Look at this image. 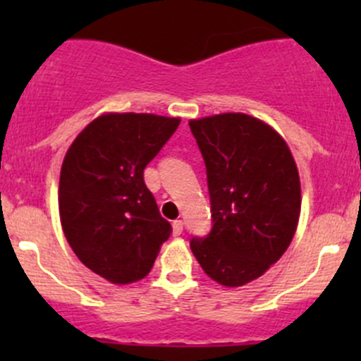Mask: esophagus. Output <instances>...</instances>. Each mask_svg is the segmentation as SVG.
Returning a JSON list of instances; mask_svg holds the SVG:
<instances>
[{"mask_svg": "<svg viewBox=\"0 0 361 361\" xmlns=\"http://www.w3.org/2000/svg\"><path fill=\"white\" fill-rule=\"evenodd\" d=\"M183 232V221L181 220H174L173 221V234L180 235Z\"/></svg>", "mask_w": 361, "mask_h": 361, "instance_id": "34e87169", "label": "esophagus"}]
</instances>
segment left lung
I'll use <instances>...</instances> for the list:
<instances>
[{
	"label": "left lung",
	"mask_w": 361,
	"mask_h": 361,
	"mask_svg": "<svg viewBox=\"0 0 361 361\" xmlns=\"http://www.w3.org/2000/svg\"><path fill=\"white\" fill-rule=\"evenodd\" d=\"M206 164L213 227L190 248L207 276L234 288L260 278L292 243L300 180L286 141L262 120L221 113L190 120Z\"/></svg>",
	"instance_id": "8db88e82"
}]
</instances>
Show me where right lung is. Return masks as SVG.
I'll return each mask as SVG.
<instances>
[{
	"instance_id": "1",
	"label": "right lung",
	"mask_w": 361,
	"mask_h": 361,
	"mask_svg": "<svg viewBox=\"0 0 361 361\" xmlns=\"http://www.w3.org/2000/svg\"><path fill=\"white\" fill-rule=\"evenodd\" d=\"M178 126L180 118L152 113H104L76 136L64 157V235L85 267L115 285L143 279L173 232L143 171Z\"/></svg>"
}]
</instances>
